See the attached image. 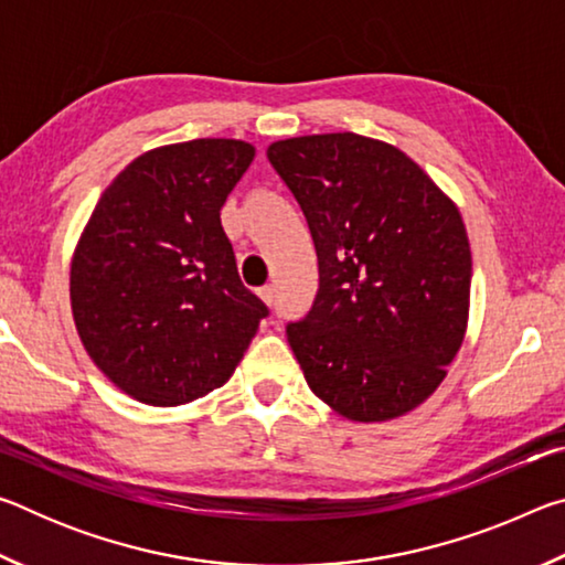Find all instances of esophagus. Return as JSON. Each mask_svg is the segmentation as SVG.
Returning <instances> with one entry per match:
<instances>
[{
  "instance_id": "1",
  "label": "esophagus",
  "mask_w": 565,
  "mask_h": 565,
  "mask_svg": "<svg viewBox=\"0 0 565 565\" xmlns=\"http://www.w3.org/2000/svg\"><path fill=\"white\" fill-rule=\"evenodd\" d=\"M259 299H262L266 306H274V299H276V289H274V286H264V289H259Z\"/></svg>"
}]
</instances>
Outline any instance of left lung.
Here are the masks:
<instances>
[{"label":"left lung","mask_w":565,"mask_h":565,"mask_svg":"<svg viewBox=\"0 0 565 565\" xmlns=\"http://www.w3.org/2000/svg\"><path fill=\"white\" fill-rule=\"evenodd\" d=\"M309 222L319 294L286 339L339 416L381 424L446 379L468 329L471 246L454 199L388 141L353 131L274 141Z\"/></svg>","instance_id":"1"}]
</instances>
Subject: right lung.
<instances>
[{"mask_svg":"<svg viewBox=\"0 0 565 565\" xmlns=\"http://www.w3.org/2000/svg\"><path fill=\"white\" fill-rule=\"evenodd\" d=\"M254 157L242 139L149 149L104 189L74 246L76 333L141 404L181 406L224 386L269 313L238 279L218 216Z\"/></svg>","mask_w":565,"mask_h":565,"instance_id":"1","label":"right lung"}]
</instances>
